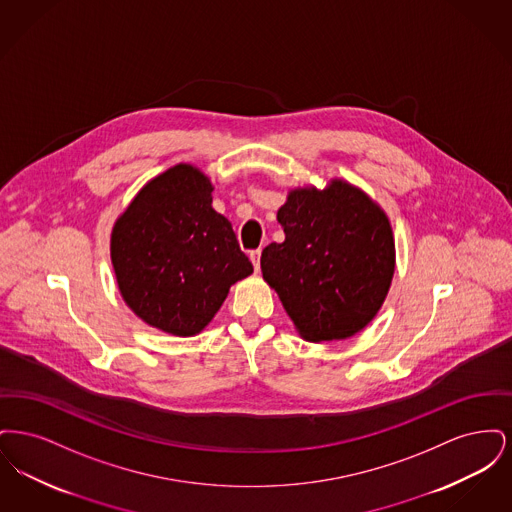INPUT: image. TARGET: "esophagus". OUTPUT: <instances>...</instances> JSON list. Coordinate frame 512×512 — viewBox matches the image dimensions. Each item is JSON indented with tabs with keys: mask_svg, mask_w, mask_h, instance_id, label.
I'll list each match as a JSON object with an SVG mask.
<instances>
[{
	"mask_svg": "<svg viewBox=\"0 0 512 512\" xmlns=\"http://www.w3.org/2000/svg\"><path fill=\"white\" fill-rule=\"evenodd\" d=\"M249 259H251V263H253L255 270H259V267H261V249L251 251V253H249Z\"/></svg>",
	"mask_w": 512,
	"mask_h": 512,
	"instance_id": "esophagus-1",
	"label": "esophagus"
}]
</instances>
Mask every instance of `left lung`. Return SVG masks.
I'll use <instances>...</instances> for the list:
<instances>
[{
  "label": "left lung",
  "instance_id": "obj_1",
  "mask_svg": "<svg viewBox=\"0 0 512 512\" xmlns=\"http://www.w3.org/2000/svg\"><path fill=\"white\" fill-rule=\"evenodd\" d=\"M286 240L263 249V278L303 338L345 340L376 317L395 268L388 217L363 192L334 180L295 190L278 211Z\"/></svg>",
  "mask_w": 512,
  "mask_h": 512
}]
</instances>
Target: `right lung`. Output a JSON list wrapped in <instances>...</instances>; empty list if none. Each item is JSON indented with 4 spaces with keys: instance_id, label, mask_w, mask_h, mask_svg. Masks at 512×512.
Instances as JSON below:
<instances>
[{
    "instance_id": "add662e5",
    "label": "right lung",
    "mask_w": 512,
    "mask_h": 512,
    "mask_svg": "<svg viewBox=\"0 0 512 512\" xmlns=\"http://www.w3.org/2000/svg\"><path fill=\"white\" fill-rule=\"evenodd\" d=\"M205 174L176 165L153 178L117 220L111 259L126 305L149 326L194 336L232 284L253 272Z\"/></svg>"
}]
</instances>
